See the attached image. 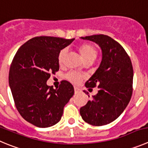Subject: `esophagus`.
<instances>
[{"label": "esophagus", "mask_w": 148, "mask_h": 148, "mask_svg": "<svg viewBox=\"0 0 148 148\" xmlns=\"http://www.w3.org/2000/svg\"><path fill=\"white\" fill-rule=\"evenodd\" d=\"M74 92H75V94H78L80 92V89L77 87H74Z\"/></svg>", "instance_id": "34e87169"}]
</instances>
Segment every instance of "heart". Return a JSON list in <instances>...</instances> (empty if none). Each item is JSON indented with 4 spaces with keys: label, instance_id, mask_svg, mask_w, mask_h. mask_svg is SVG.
Masks as SVG:
<instances>
[{
    "label": "heart",
    "instance_id": "heart-1",
    "mask_svg": "<svg viewBox=\"0 0 148 148\" xmlns=\"http://www.w3.org/2000/svg\"><path fill=\"white\" fill-rule=\"evenodd\" d=\"M78 51L81 57L86 62H89L94 60L97 56V51L96 47L90 43H84L78 47ZM67 53V48L64 47L61 50L58 55V62L59 64H62L64 62L65 57ZM65 78L73 84L79 83L84 78L83 75L74 71H70L66 74Z\"/></svg>",
    "mask_w": 148,
    "mask_h": 148
}]
</instances>
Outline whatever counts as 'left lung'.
Wrapping results in <instances>:
<instances>
[{"label":"left lung","mask_w":148,"mask_h":148,"mask_svg":"<svg viewBox=\"0 0 148 148\" xmlns=\"http://www.w3.org/2000/svg\"><path fill=\"white\" fill-rule=\"evenodd\" d=\"M81 38L95 42L101 47L102 61L85 84L87 88L97 86L98 92L80 108V114L82 119L92 125H105L116 120L131 100L132 63L123 46L110 36L97 34Z\"/></svg>","instance_id":"obj_1"}]
</instances>
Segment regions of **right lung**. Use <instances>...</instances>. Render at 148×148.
Wrapping results in <instances>:
<instances>
[{
	"label": "right lung",
	"mask_w": 148,
	"mask_h": 148,
	"mask_svg": "<svg viewBox=\"0 0 148 148\" xmlns=\"http://www.w3.org/2000/svg\"><path fill=\"white\" fill-rule=\"evenodd\" d=\"M74 39L36 36L23 44L12 60L9 84L15 106L23 118L39 128L60 121L64 107L74 95L73 85L62 81L59 88L47 85L59 70L58 55Z\"/></svg>",
	"instance_id": "add662e5"
}]
</instances>
